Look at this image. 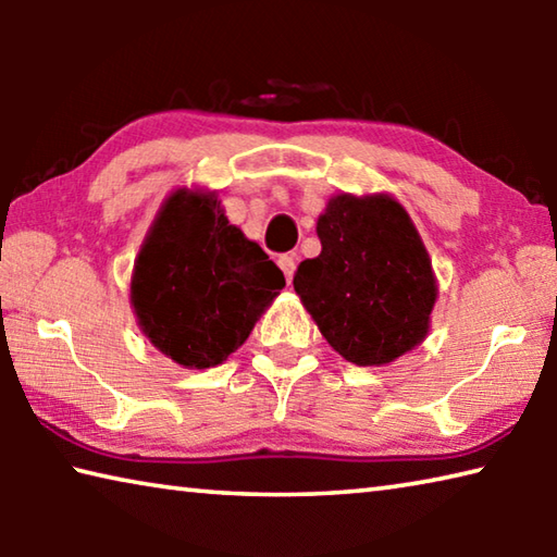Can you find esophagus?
Here are the masks:
<instances>
[{"label":"esophagus","mask_w":557,"mask_h":557,"mask_svg":"<svg viewBox=\"0 0 557 557\" xmlns=\"http://www.w3.org/2000/svg\"><path fill=\"white\" fill-rule=\"evenodd\" d=\"M277 265H280V270H282V272H285V280L289 282V280H292V275H295L297 256H295V252H285V256H280Z\"/></svg>","instance_id":"34e87169"}]
</instances>
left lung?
<instances>
[{
  "mask_svg": "<svg viewBox=\"0 0 557 557\" xmlns=\"http://www.w3.org/2000/svg\"><path fill=\"white\" fill-rule=\"evenodd\" d=\"M322 252L301 260L295 292L346 361L383 366L428 334L437 285L425 245L391 196H334L319 215Z\"/></svg>",
  "mask_w": 557,
  "mask_h": 557,
  "instance_id": "8db88e82",
  "label": "left lung"
}]
</instances>
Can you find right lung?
Instances as JSON below:
<instances>
[{
    "mask_svg": "<svg viewBox=\"0 0 557 557\" xmlns=\"http://www.w3.org/2000/svg\"><path fill=\"white\" fill-rule=\"evenodd\" d=\"M282 287V270L228 223L213 194L178 188L139 250L132 307L159 351L209 369L250 336Z\"/></svg>",
    "mask_w": 557,
    "mask_h": 557,
    "instance_id": "right-lung-1",
    "label": "right lung"
}]
</instances>
